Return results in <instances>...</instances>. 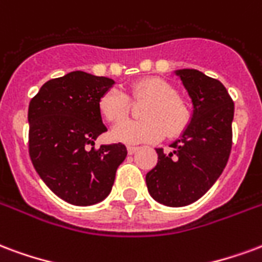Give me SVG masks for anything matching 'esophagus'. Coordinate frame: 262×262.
Segmentation results:
<instances>
[{"label": "esophagus", "instance_id": "esophagus-1", "mask_svg": "<svg viewBox=\"0 0 262 262\" xmlns=\"http://www.w3.org/2000/svg\"><path fill=\"white\" fill-rule=\"evenodd\" d=\"M127 150H128L129 155H133V154H135L137 150H138V146H128V148H127Z\"/></svg>", "mask_w": 262, "mask_h": 262}]
</instances>
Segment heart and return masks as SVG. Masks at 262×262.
<instances>
[{"instance_id":"obj_1","label":"heart","mask_w":262,"mask_h":262,"mask_svg":"<svg viewBox=\"0 0 262 262\" xmlns=\"http://www.w3.org/2000/svg\"><path fill=\"white\" fill-rule=\"evenodd\" d=\"M133 99H149L141 110L144 120H129L114 127L113 137L124 144L154 142L163 135L176 137L190 123V110L176 89L160 78H145L131 88ZM128 99L116 88L104 92L99 110L110 123L121 121L128 113Z\"/></svg>"}]
</instances>
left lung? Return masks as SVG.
Masks as SVG:
<instances>
[{
  "label": "left lung",
  "mask_w": 262,
  "mask_h": 262,
  "mask_svg": "<svg viewBox=\"0 0 262 262\" xmlns=\"http://www.w3.org/2000/svg\"><path fill=\"white\" fill-rule=\"evenodd\" d=\"M192 102L191 121L170 152L156 149L158 163L146 174L155 201L186 207L200 200L222 174L232 149L234 103L222 82L196 70H177Z\"/></svg>",
  "instance_id": "left-lung-1"
}]
</instances>
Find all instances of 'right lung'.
<instances>
[{"label": "right lung", "instance_id": "right-lung-1", "mask_svg": "<svg viewBox=\"0 0 262 262\" xmlns=\"http://www.w3.org/2000/svg\"><path fill=\"white\" fill-rule=\"evenodd\" d=\"M113 85L106 76L74 71L46 82L29 103L32 163L46 186L72 205L103 201L127 156L123 144L93 146L107 131L99 100Z\"/></svg>", "mask_w": 262, "mask_h": 262}]
</instances>
